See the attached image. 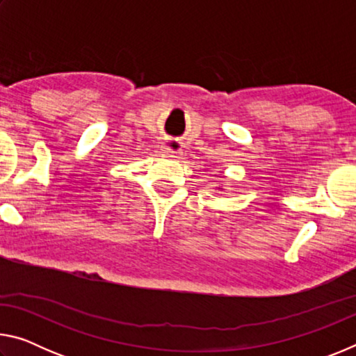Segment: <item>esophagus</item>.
Returning a JSON list of instances; mask_svg holds the SVG:
<instances>
[{"label": "esophagus", "instance_id": "1", "mask_svg": "<svg viewBox=\"0 0 356 356\" xmlns=\"http://www.w3.org/2000/svg\"><path fill=\"white\" fill-rule=\"evenodd\" d=\"M161 154L168 155V156H174V159H179V156L182 155V152H180V150L172 149L170 146H161Z\"/></svg>", "mask_w": 356, "mask_h": 356}]
</instances>
